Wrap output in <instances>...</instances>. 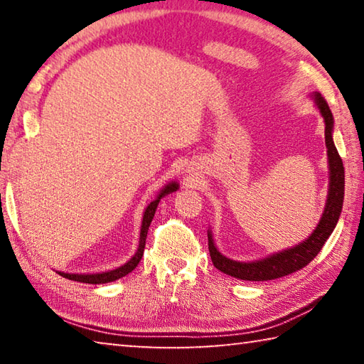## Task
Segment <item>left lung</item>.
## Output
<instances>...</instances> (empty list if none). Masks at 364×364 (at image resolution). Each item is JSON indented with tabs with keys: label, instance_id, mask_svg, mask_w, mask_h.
<instances>
[{
	"label": "left lung",
	"instance_id": "left-lung-1",
	"mask_svg": "<svg viewBox=\"0 0 364 364\" xmlns=\"http://www.w3.org/2000/svg\"><path fill=\"white\" fill-rule=\"evenodd\" d=\"M315 101L326 123L324 138L326 147H328L331 175L328 202H326L324 213L321 220H319L316 230L313 231V234L306 239V241L295 245V247L282 250L279 254L264 258V260L252 263L234 262L221 255L217 247H215L212 234L208 231V252H210L212 262L215 264V268L223 271L225 274H230L232 278L244 281H269L295 273V271L306 267V264L318 255V252L323 249L324 242L329 239L331 232L334 231L343 205L345 171L342 159L336 149L334 141H332V125H334V119H332L331 109L321 95H315Z\"/></svg>",
	"mask_w": 364,
	"mask_h": 364
}]
</instances>
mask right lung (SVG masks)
I'll list each match as a JSON object with an SVG mask.
<instances>
[{
    "label": "right lung",
    "instance_id": "obj_1",
    "mask_svg": "<svg viewBox=\"0 0 364 364\" xmlns=\"http://www.w3.org/2000/svg\"><path fill=\"white\" fill-rule=\"evenodd\" d=\"M178 189V184L176 183H170L167 184L162 189V193L157 196L156 200H152L149 205H147L146 212H144V217H143V226H141V234H139V247L136 250V254L133 255V258H130L125 264H122L120 268H115V269H110L106 271V273H96V274H70V273H59L60 276H64V278L70 279V281H78V282H86V284H106V282H112L115 279H120L123 276L132 273V271L138 267V263L141 262V257L144 254V245H146V236H147V230H149L151 226V221L154 218V213H156V208L159 205L160 199H162L164 196H167L170 193H173V191Z\"/></svg>",
    "mask_w": 364,
    "mask_h": 364
}]
</instances>
